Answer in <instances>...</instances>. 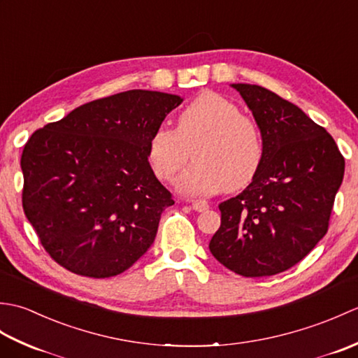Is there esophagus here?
<instances>
[{
	"instance_id": "obj_1",
	"label": "esophagus",
	"mask_w": 358,
	"mask_h": 358,
	"mask_svg": "<svg viewBox=\"0 0 358 358\" xmlns=\"http://www.w3.org/2000/svg\"><path fill=\"white\" fill-rule=\"evenodd\" d=\"M191 204H192V209L196 212H203L209 208V203L206 200H192Z\"/></svg>"
}]
</instances>
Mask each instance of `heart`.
I'll list each match as a JSON object with an SVG mask.
<instances>
[{
    "label": "heart",
    "mask_w": 358,
    "mask_h": 358,
    "mask_svg": "<svg viewBox=\"0 0 358 358\" xmlns=\"http://www.w3.org/2000/svg\"><path fill=\"white\" fill-rule=\"evenodd\" d=\"M194 146L196 163L177 180L187 195L237 191L255 178L263 162L260 129L241 115L237 104L215 92L194 98L178 113L175 129H155L148 141V162L159 180L171 181Z\"/></svg>",
    "instance_id": "heart-1"
}]
</instances>
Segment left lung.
I'll return each mask as SVG.
<instances>
[{
    "label": "left lung",
    "instance_id": "obj_1",
    "mask_svg": "<svg viewBox=\"0 0 358 358\" xmlns=\"http://www.w3.org/2000/svg\"><path fill=\"white\" fill-rule=\"evenodd\" d=\"M252 112L263 162L240 195L220 204L210 254L243 277H268L303 260L328 232L345 158L299 106L257 85H231Z\"/></svg>",
    "mask_w": 358,
    "mask_h": 358
}]
</instances>
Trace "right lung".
Listing matches in <instances>:
<instances>
[{
	"label": "right lung",
	"mask_w": 358,
	"mask_h": 358,
	"mask_svg": "<svg viewBox=\"0 0 358 358\" xmlns=\"http://www.w3.org/2000/svg\"><path fill=\"white\" fill-rule=\"evenodd\" d=\"M183 98L134 89L38 129L21 155L22 209L63 268L118 275L146 254L175 203L148 162V141Z\"/></svg>",
	"instance_id": "obj_1"
}]
</instances>
